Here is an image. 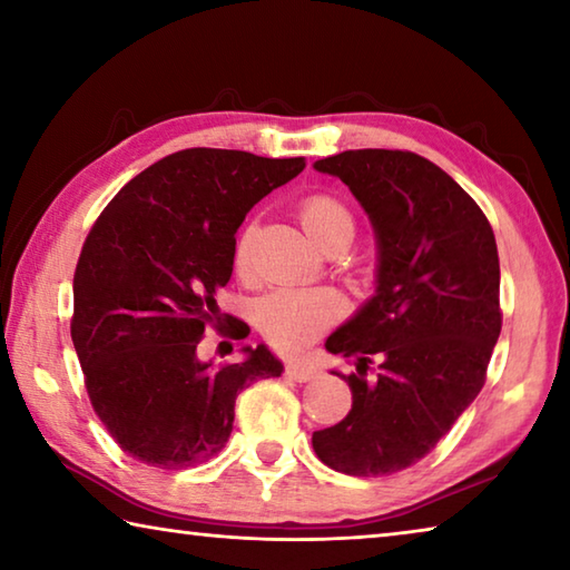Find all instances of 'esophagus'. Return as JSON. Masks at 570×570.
Returning a JSON list of instances; mask_svg holds the SVG:
<instances>
[{"mask_svg": "<svg viewBox=\"0 0 570 570\" xmlns=\"http://www.w3.org/2000/svg\"><path fill=\"white\" fill-rule=\"evenodd\" d=\"M286 374L296 382H312V380L320 377V370H316V366H312V364H306V362H288Z\"/></svg>", "mask_w": 570, "mask_h": 570, "instance_id": "esophagus-1", "label": "esophagus"}]
</instances>
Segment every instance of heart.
<instances>
[{
    "label": "heart",
    "instance_id": "b5f03b06",
    "mask_svg": "<svg viewBox=\"0 0 570 570\" xmlns=\"http://www.w3.org/2000/svg\"><path fill=\"white\" fill-rule=\"evenodd\" d=\"M298 218L306 234L324 250H344L356 234L350 206L334 193H308L298 204ZM234 266L238 274L250 268V228H240L234 244ZM344 298L330 288H278L256 306V326L278 352H302L320 340L344 316Z\"/></svg>",
    "mask_w": 570,
    "mask_h": 570
}]
</instances>
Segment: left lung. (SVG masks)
Here are the masks:
<instances>
[{
	"label": "left lung",
	"instance_id": "left-lung-1",
	"mask_svg": "<svg viewBox=\"0 0 570 570\" xmlns=\"http://www.w3.org/2000/svg\"><path fill=\"white\" fill-rule=\"evenodd\" d=\"M350 186L380 240L377 296L326 340L352 410L312 435L316 458L356 478L420 462L478 397L503 326L495 234L435 163L410 150H344L314 163Z\"/></svg>",
	"mask_w": 570,
	"mask_h": 570
}]
</instances>
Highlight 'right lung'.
<instances>
[{"label": "right lung", "mask_w": 570, "mask_h": 570, "mask_svg": "<svg viewBox=\"0 0 570 570\" xmlns=\"http://www.w3.org/2000/svg\"><path fill=\"white\" fill-rule=\"evenodd\" d=\"M304 166L178 150L125 183L92 224L75 266L70 334L92 410L125 455L163 470L200 465L228 442L238 392L282 374L266 346L210 366L198 344L208 330L248 336L216 306L234 272L236 228Z\"/></svg>", "instance_id": "add662e5"}]
</instances>
